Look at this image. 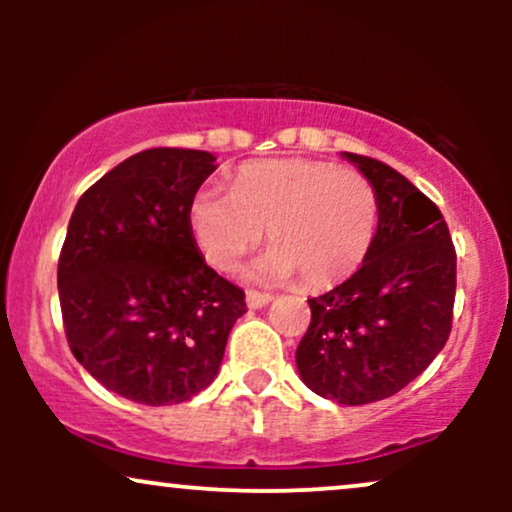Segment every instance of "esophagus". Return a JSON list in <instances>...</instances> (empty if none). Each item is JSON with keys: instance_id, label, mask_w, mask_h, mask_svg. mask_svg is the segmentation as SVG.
Here are the masks:
<instances>
[{"instance_id": "34e87169", "label": "esophagus", "mask_w": 512, "mask_h": 512, "mask_svg": "<svg viewBox=\"0 0 512 512\" xmlns=\"http://www.w3.org/2000/svg\"><path fill=\"white\" fill-rule=\"evenodd\" d=\"M272 293H262V291H248L245 293V301H248V308L257 310V308H264L267 303H272Z\"/></svg>"}]
</instances>
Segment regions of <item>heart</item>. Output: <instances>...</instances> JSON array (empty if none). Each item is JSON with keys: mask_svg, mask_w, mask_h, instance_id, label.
<instances>
[{"mask_svg": "<svg viewBox=\"0 0 512 512\" xmlns=\"http://www.w3.org/2000/svg\"><path fill=\"white\" fill-rule=\"evenodd\" d=\"M190 228L199 250L221 272L262 243L274 245L252 274L257 279L301 276L308 289L349 279L366 262L380 226V199L366 175L315 158L245 163L231 192L202 187L192 197Z\"/></svg>", "mask_w": 512, "mask_h": 512, "instance_id": "obj_1", "label": "heart"}]
</instances>
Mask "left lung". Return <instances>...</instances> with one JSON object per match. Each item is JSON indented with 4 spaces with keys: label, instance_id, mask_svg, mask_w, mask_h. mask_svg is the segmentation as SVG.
<instances>
[{
    "label": "left lung",
    "instance_id": "8db88e82",
    "mask_svg": "<svg viewBox=\"0 0 512 512\" xmlns=\"http://www.w3.org/2000/svg\"><path fill=\"white\" fill-rule=\"evenodd\" d=\"M344 156L378 192V236L356 274L308 301L296 366L317 395L356 407L397 395L448 342L457 255L443 214L419 187L378 158Z\"/></svg>",
    "mask_w": 512,
    "mask_h": 512
}]
</instances>
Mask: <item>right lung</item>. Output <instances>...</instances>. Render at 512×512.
Instances as JSON below:
<instances>
[{
  "label": "right lung",
  "mask_w": 512,
  "mask_h": 512,
  "mask_svg": "<svg viewBox=\"0 0 512 512\" xmlns=\"http://www.w3.org/2000/svg\"><path fill=\"white\" fill-rule=\"evenodd\" d=\"M216 158L146 149L76 202L57 289L69 349L98 383L149 407L180 404L216 378L245 293L204 262L192 197Z\"/></svg>",
  "instance_id": "1"
}]
</instances>
